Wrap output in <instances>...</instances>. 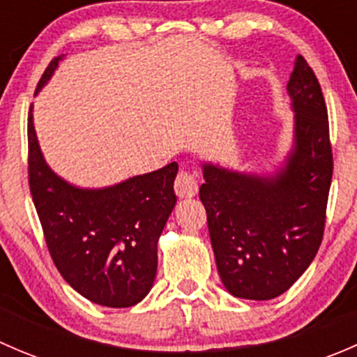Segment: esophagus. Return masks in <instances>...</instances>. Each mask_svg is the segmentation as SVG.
Wrapping results in <instances>:
<instances>
[{
  "label": "esophagus",
  "mask_w": 357,
  "mask_h": 357,
  "mask_svg": "<svg viewBox=\"0 0 357 357\" xmlns=\"http://www.w3.org/2000/svg\"><path fill=\"white\" fill-rule=\"evenodd\" d=\"M174 190L178 197L181 199H192L199 193V181H197L195 174L190 171H179L178 178L174 181Z\"/></svg>",
  "instance_id": "34e87169"
}]
</instances>
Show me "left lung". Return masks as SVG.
<instances>
[{
  "label": "left lung",
  "mask_w": 357,
  "mask_h": 357,
  "mask_svg": "<svg viewBox=\"0 0 357 357\" xmlns=\"http://www.w3.org/2000/svg\"><path fill=\"white\" fill-rule=\"evenodd\" d=\"M294 142L273 174L202 162L200 200L222 285L248 301L287 291L323 240L333 157L321 86L297 55L289 84Z\"/></svg>",
  "instance_id": "1"
}]
</instances>
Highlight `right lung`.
I'll use <instances>...</instances> for the list:
<instances>
[{"mask_svg":"<svg viewBox=\"0 0 357 357\" xmlns=\"http://www.w3.org/2000/svg\"><path fill=\"white\" fill-rule=\"evenodd\" d=\"M56 56L36 95L52 79ZM29 112V186L46 245L63 280L105 307H131L146 297L157 275V242L176 205L178 164L132 176L105 188H79L43 157Z\"/></svg>","mask_w":357,"mask_h":357,"instance_id":"obj_1","label":"right lung"}]
</instances>
